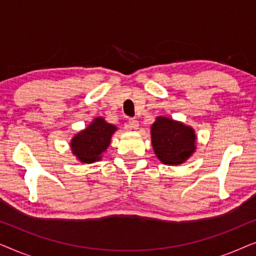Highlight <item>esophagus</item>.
<instances>
[{
    "mask_svg": "<svg viewBox=\"0 0 256 256\" xmlns=\"http://www.w3.org/2000/svg\"><path fill=\"white\" fill-rule=\"evenodd\" d=\"M127 128L130 129V130H132V129H138V121L136 120V118H129Z\"/></svg>",
    "mask_w": 256,
    "mask_h": 256,
    "instance_id": "esophagus-1",
    "label": "esophagus"
}]
</instances>
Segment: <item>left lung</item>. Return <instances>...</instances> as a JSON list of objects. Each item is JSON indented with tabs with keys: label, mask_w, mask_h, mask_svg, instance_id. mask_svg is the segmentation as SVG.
I'll list each match as a JSON object with an SVG mask.
<instances>
[{
	"label": "left lung",
	"mask_w": 256,
	"mask_h": 256,
	"mask_svg": "<svg viewBox=\"0 0 256 256\" xmlns=\"http://www.w3.org/2000/svg\"><path fill=\"white\" fill-rule=\"evenodd\" d=\"M154 152L163 164L184 163L196 150L194 130L182 122L157 116L152 126Z\"/></svg>",
	"instance_id": "8db88e82"
}]
</instances>
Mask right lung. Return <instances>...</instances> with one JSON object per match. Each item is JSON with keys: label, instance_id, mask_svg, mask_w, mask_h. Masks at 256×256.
Instances as JSON below:
<instances>
[{"label": "right lung", "instance_id": "right-lung-1", "mask_svg": "<svg viewBox=\"0 0 256 256\" xmlns=\"http://www.w3.org/2000/svg\"><path fill=\"white\" fill-rule=\"evenodd\" d=\"M114 124H107L104 118H96L88 127L79 132L71 141L73 155L82 163H93L110 144L112 135L116 132Z\"/></svg>", "mask_w": 256, "mask_h": 256}]
</instances>
